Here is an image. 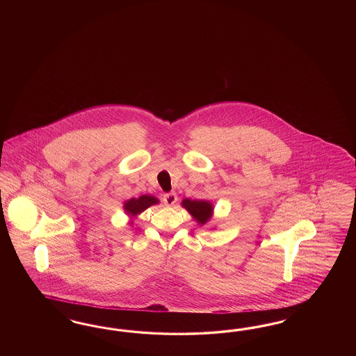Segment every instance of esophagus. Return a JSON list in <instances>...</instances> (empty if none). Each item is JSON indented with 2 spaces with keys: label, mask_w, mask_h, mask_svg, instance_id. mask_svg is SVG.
<instances>
[{
  "label": "esophagus",
  "mask_w": 356,
  "mask_h": 356,
  "mask_svg": "<svg viewBox=\"0 0 356 356\" xmlns=\"http://www.w3.org/2000/svg\"><path fill=\"white\" fill-rule=\"evenodd\" d=\"M163 201H164V204L167 206H173L176 204V201H177V194L175 193V192L165 193L163 195Z\"/></svg>",
  "instance_id": "34e87169"
}]
</instances>
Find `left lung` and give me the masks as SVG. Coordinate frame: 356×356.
<instances>
[{"instance_id": "left-lung-1", "label": "left lung", "mask_w": 356, "mask_h": 356, "mask_svg": "<svg viewBox=\"0 0 356 356\" xmlns=\"http://www.w3.org/2000/svg\"><path fill=\"white\" fill-rule=\"evenodd\" d=\"M181 206L191 216H193L194 220L200 226L207 225L214 216V206L210 201L185 198L181 201Z\"/></svg>"}]
</instances>
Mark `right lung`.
Returning <instances> with one entry per match:
<instances>
[{
	"label": "right lung",
	"mask_w": 356,
	"mask_h": 356,
	"mask_svg": "<svg viewBox=\"0 0 356 356\" xmlns=\"http://www.w3.org/2000/svg\"><path fill=\"white\" fill-rule=\"evenodd\" d=\"M159 200L150 194H143L138 198H130L128 201L124 202V210L127 213V216H129V223H133V218L140 216V213H143L146 209H149L150 206L158 205Z\"/></svg>",
	"instance_id": "1"
}]
</instances>
